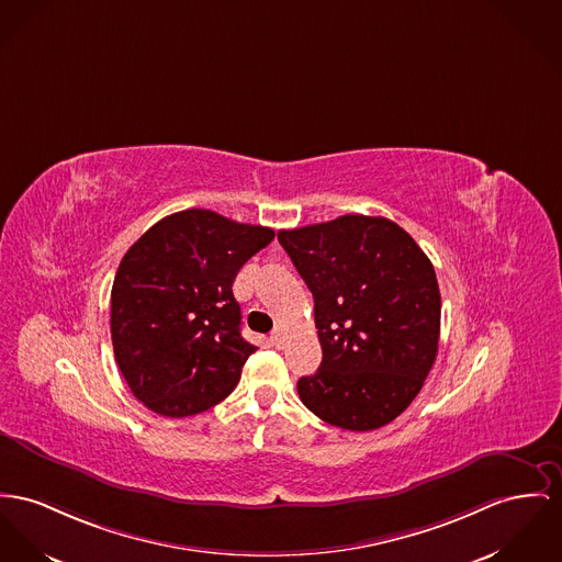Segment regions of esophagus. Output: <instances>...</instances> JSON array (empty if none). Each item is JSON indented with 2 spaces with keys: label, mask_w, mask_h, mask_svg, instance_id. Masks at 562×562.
I'll return each instance as SVG.
<instances>
[{
  "label": "esophagus",
  "mask_w": 562,
  "mask_h": 562,
  "mask_svg": "<svg viewBox=\"0 0 562 562\" xmlns=\"http://www.w3.org/2000/svg\"><path fill=\"white\" fill-rule=\"evenodd\" d=\"M270 342H272L277 349H281V347L285 345V333H283V328H277V330L270 335Z\"/></svg>",
  "instance_id": "esophagus-1"
}]
</instances>
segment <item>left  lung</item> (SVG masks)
<instances>
[{"instance_id": "left-lung-1", "label": "left lung", "mask_w": 562, "mask_h": 562, "mask_svg": "<svg viewBox=\"0 0 562 562\" xmlns=\"http://www.w3.org/2000/svg\"><path fill=\"white\" fill-rule=\"evenodd\" d=\"M279 243L313 294L324 353L317 373L300 376V401L342 430L390 424L437 358L441 294L432 263L385 217L281 229Z\"/></svg>"}]
</instances>
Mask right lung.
<instances>
[{
	"label": "right lung",
	"instance_id": "1",
	"mask_svg": "<svg viewBox=\"0 0 562 562\" xmlns=\"http://www.w3.org/2000/svg\"><path fill=\"white\" fill-rule=\"evenodd\" d=\"M274 229L189 209L149 227L111 292L114 360L132 394L164 417L222 403L258 349L240 337L232 283Z\"/></svg>",
	"mask_w": 562,
	"mask_h": 562
}]
</instances>
